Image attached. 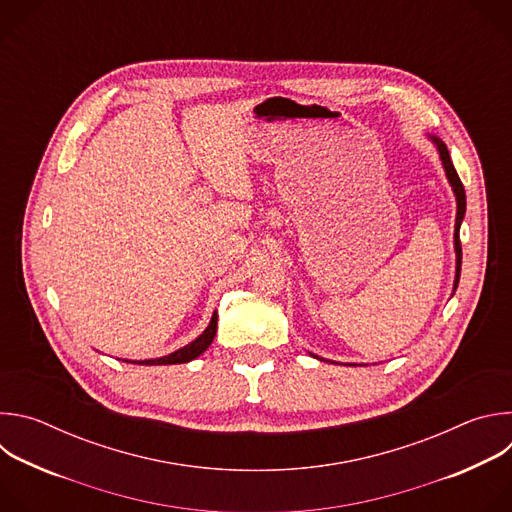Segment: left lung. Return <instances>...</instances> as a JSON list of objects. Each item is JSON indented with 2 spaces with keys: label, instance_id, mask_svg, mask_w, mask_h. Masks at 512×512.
Segmentation results:
<instances>
[{
  "label": "left lung",
  "instance_id": "1",
  "mask_svg": "<svg viewBox=\"0 0 512 512\" xmlns=\"http://www.w3.org/2000/svg\"><path fill=\"white\" fill-rule=\"evenodd\" d=\"M433 145L437 148V154H440V160H442V166H444V172L448 176V182L456 194V204H458V210H456V227H454V249H456V279H454V291L458 287V281H460V271H462V245H460V225L464 221V214H466V192H464V186L460 182V176L452 164V158H450V152L446 148V143L435 137V135H427ZM318 358V356H316Z\"/></svg>",
  "mask_w": 512,
  "mask_h": 512
}]
</instances>
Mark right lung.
Returning a JSON list of instances; mask_svg holds the SVG:
<instances>
[{
  "label": "right lung",
  "mask_w": 512,
  "mask_h": 512,
  "mask_svg": "<svg viewBox=\"0 0 512 512\" xmlns=\"http://www.w3.org/2000/svg\"><path fill=\"white\" fill-rule=\"evenodd\" d=\"M216 320H218V316L214 312L212 318H210V324L206 326V330L198 338H194L190 344L178 348L172 354H166V356H160V358H150V360H125V362H131V364H150V367H152V364H182V362H190V360L200 356L210 346V342H212V338L216 334Z\"/></svg>",
  "instance_id": "right-lung-1"
}]
</instances>
